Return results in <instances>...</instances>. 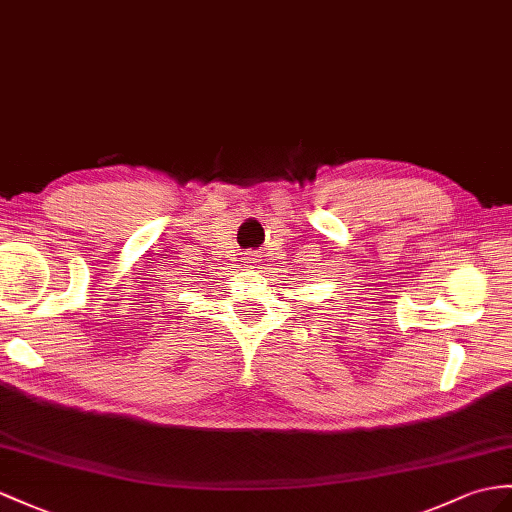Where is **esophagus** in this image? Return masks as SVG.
I'll return each instance as SVG.
<instances>
[{
    "instance_id": "1",
    "label": "esophagus",
    "mask_w": 512,
    "mask_h": 512,
    "mask_svg": "<svg viewBox=\"0 0 512 512\" xmlns=\"http://www.w3.org/2000/svg\"><path fill=\"white\" fill-rule=\"evenodd\" d=\"M241 263H243L247 269H258L260 263H263V252H258V249H249V252L243 254Z\"/></svg>"
}]
</instances>
